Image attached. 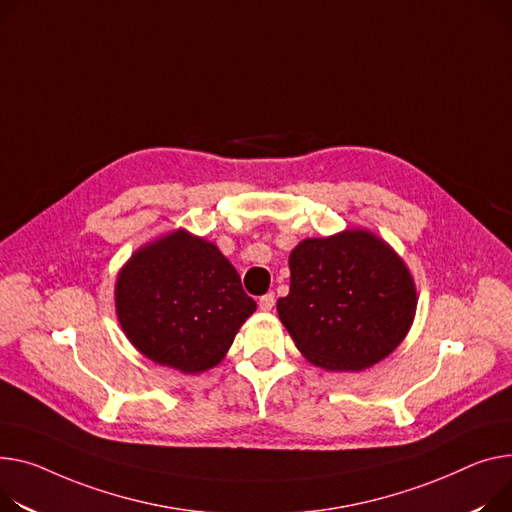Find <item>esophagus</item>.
Wrapping results in <instances>:
<instances>
[{
  "label": "esophagus",
  "mask_w": 512,
  "mask_h": 512,
  "mask_svg": "<svg viewBox=\"0 0 512 512\" xmlns=\"http://www.w3.org/2000/svg\"><path fill=\"white\" fill-rule=\"evenodd\" d=\"M274 304H276L274 292H267V294H263V296L259 298V309H261V311H271V309H274Z\"/></svg>",
  "instance_id": "34e87169"
}]
</instances>
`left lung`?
Returning <instances> with one entry per match:
<instances>
[{
    "mask_svg": "<svg viewBox=\"0 0 512 512\" xmlns=\"http://www.w3.org/2000/svg\"><path fill=\"white\" fill-rule=\"evenodd\" d=\"M414 313L410 271L366 230L306 238L290 253V292L278 298V315L321 368L377 364L401 344Z\"/></svg>",
    "mask_w": 512,
    "mask_h": 512,
    "instance_id": "left-lung-1",
    "label": "left lung"
}]
</instances>
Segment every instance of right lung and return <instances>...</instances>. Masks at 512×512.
<instances>
[{"label": "right lung", "mask_w": 512, "mask_h": 512, "mask_svg": "<svg viewBox=\"0 0 512 512\" xmlns=\"http://www.w3.org/2000/svg\"><path fill=\"white\" fill-rule=\"evenodd\" d=\"M115 302L129 342L150 360L181 372L216 366L257 306L230 261L185 230L129 259Z\"/></svg>", "instance_id": "obj_1"}]
</instances>
